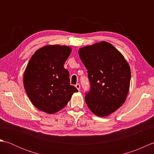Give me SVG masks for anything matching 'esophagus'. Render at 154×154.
I'll use <instances>...</instances> for the list:
<instances>
[{
    "instance_id": "1",
    "label": "esophagus",
    "mask_w": 154,
    "mask_h": 154,
    "mask_svg": "<svg viewBox=\"0 0 154 154\" xmlns=\"http://www.w3.org/2000/svg\"><path fill=\"white\" fill-rule=\"evenodd\" d=\"M75 87L77 88L78 91H79V90H80V85H79V83H77V84L75 85Z\"/></svg>"
}]
</instances>
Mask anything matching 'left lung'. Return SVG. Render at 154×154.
I'll return each instance as SVG.
<instances>
[{
	"instance_id": "obj_1",
	"label": "left lung",
	"mask_w": 154,
	"mask_h": 154,
	"mask_svg": "<svg viewBox=\"0 0 154 154\" xmlns=\"http://www.w3.org/2000/svg\"><path fill=\"white\" fill-rule=\"evenodd\" d=\"M79 54L91 83L85 97L87 106L98 116H109L127 98L131 78L129 64L116 48L104 41L80 48Z\"/></svg>"
}]
</instances>
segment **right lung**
<instances>
[{
  "mask_svg": "<svg viewBox=\"0 0 154 154\" xmlns=\"http://www.w3.org/2000/svg\"><path fill=\"white\" fill-rule=\"evenodd\" d=\"M71 52L67 45H48L38 50L29 61L23 83L32 103L40 110L57 112L78 92L70 85L69 73L63 67Z\"/></svg>",
  "mask_w": 154,
  "mask_h": 154,
  "instance_id": "right-lung-1",
  "label": "right lung"
}]
</instances>
